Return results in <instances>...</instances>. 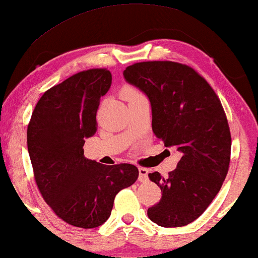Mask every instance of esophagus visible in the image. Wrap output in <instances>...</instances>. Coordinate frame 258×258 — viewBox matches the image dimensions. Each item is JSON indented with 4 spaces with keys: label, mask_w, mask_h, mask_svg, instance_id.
<instances>
[{
    "label": "esophagus",
    "mask_w": 258,
    "mask_h": 258,
    "mask_svg": "<svg viewBox=\"0 0 258 258\" xmlns=\"http://www.w3.org/2000/svg\"><path fill=\"white\" fill-rule=\"evenodd\" d=\"M148 173H149L148 169H144V167H140V169H138V180L142 181V182L147 181L148 180Z\"/></svg>",
    "instance_id": "1"
}]
</instances>
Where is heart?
Segmentation results:
<instances>
[{
    "instance_id": "heart-1",
    "label": "heart",
    "mask_w": 258,
    "mask_h": 258,
    "mask_svg": "<svg viewBox=\"0 0 258 258\" xmlns=\"http://www.w3.org/2000/svg\"><path fill=\"white\" fill-rule=\"evenodd\" d=\"M122 95L124 96V99L128 100V101L137 98H143V95H142L140 92H137L136 89H134L133 87H125L122 91Z\"/></svg>"
}]
</instances>
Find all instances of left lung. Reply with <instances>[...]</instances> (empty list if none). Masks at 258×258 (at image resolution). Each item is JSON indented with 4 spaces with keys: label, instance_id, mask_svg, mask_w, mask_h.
Here are the masks:
<instances>
[{
    "label": "left lung",
    "instance_id": "1",
    "mask_svg": "<svg viewBox=\"0 0 258 258\" xmlns=\"http://www.w3.org/2000/svg\"><path fill=\"white\" fill-rule=\"evenodd\" d=\"M123 77L148 96L156 137L180 155L166 178L149 173L162 189L149 219L166 228L188 225L210 206L228 172L231 137L221 102L200 74L179 62H137Z\"/></svg>",
    "mask_w": 258,
    "mask_h": 258
}]
</instances>
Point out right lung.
Returning <instances> with one entry per match:
<instances>
[{
  "mask_svg": "<svg viewBox=\"0 0 258 258\" xmlns=\"http://www.w3.org/2000/svg\"><path fill=\"white\" fill-rule=\"evenodd\" d=\"M111 85L106 69L79 72L44 93L28 125V151L44 200L69 225L89 229L110 216L115 196L137 180L132 164L103 165L84 156L98 130L96 111Z\"/></svg>",
  "mask_w": 258,
  "mask_h": 258,
  "instance_id": "obj_1",
  "label": "right lung"
}]
</instances>
